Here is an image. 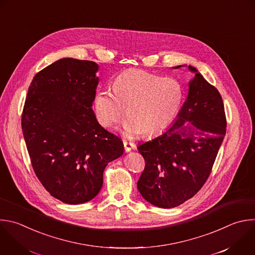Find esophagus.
<instances>
[{"label":"esophagus","mask_w":255,"mask_h":255,"mask_svg":"<svg viewBox=\"0 0 255 255\" xmlns=\"http://www.w3.org/2000/svg\"><path fill=\"white\" fill-rule=\"evenodd\" d=\"M123 144H124V148H125V151H126V152H130V151L134 148V146H135L133 143L128 142V141H126V140L123 141Z\"/></svg>","instance_id":"obj_1"}]
</instances>
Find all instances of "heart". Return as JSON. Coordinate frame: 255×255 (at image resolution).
<instances>
[{
  "label": "heart",
  "instance_id": "b5f03b06",
  "mask_svg": "<svg viewBox=\"0 0 255 255\" xmlns=\"http://www.w3.org/2000/svg\"><path fill=\"white\" fill-rule=\"evenodd\" d=\"M182 99L177 80L144 71H127L114 80L113 89L103 88L97 92L94 111L101 125L113 128L121 122L126 110V132L149 137L172 122Z\"/></svg>",
  "mask_w": 255,
  "mask_h": 255
}]
</instances>
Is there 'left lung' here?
I'll use <instances>...</instances> for the list:
<instances>
[{
    "mask_svg": "<svg viewBox=\"0 0 255 255\" xmlns=\"http://www.w3.org/2000/svg\"><path fill=\"white\" fill-rule=\"evenodd\" d=\"M188 69L195 76L176 119L161 135L137 147L145 159L137 188L146 201L160 208L179 206L200 190L226 132L220 93L195 67Z\"/></svg>",
    "mask_w": 255,
    "mask_h": 255,
    "instance_id": "8db88e82",
    "label": "left lung"
}]
</instances>
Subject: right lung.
<instances>
[{
	"label": "right lung",
	"instance_id": "add662e5",
	"mask_svg": "<svg viewBox=\"0 0 255 255\" xmlns=\"http://www.w3.org/2000/svg\"><path fill=\"white\" fill-rule=\"evenodd\" d=\"M98 64L63 58L35 75L27 94L22 130L34 171L55 198L68 204L92 200L109 162L123 142L97 121L92 104Z\"/></svg>",
	"mask_w": 255,
	"mask_h": 255
}]
</instances>
